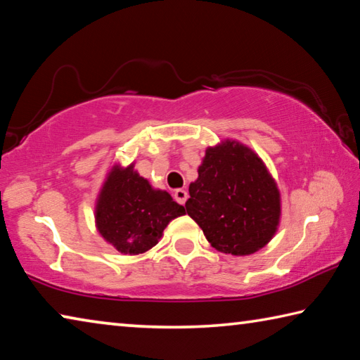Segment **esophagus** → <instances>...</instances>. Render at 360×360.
Listing matches in <instances>:
<instances>
[{
  "label": "esophagus",
  "instance_id": "esophagus-1",
  "mask_svg": "<svg viewBox=\"0 0 360 360\" xmlns=\"http://www.w3.org/2000/svg\"><path fill=\"white\" fill-rule=\"evenodd\" d=\"M187 197H188V193H187V191H184V188H176L174 191V198L179 205H184Z\"/></svg>",
  "mask_w": 360,
  "mask_h": 360
}]
</instances>
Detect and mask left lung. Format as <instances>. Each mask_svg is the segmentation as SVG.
Returning a JSON list of instances; mask_svg holds the SVG:
<instances>
[{
  "mask_svg": "<svg viewBox=\"0 0 360 360\" xmlns=\"http://www.w3.org/2000/svg\"><path fill=\"white\" fill-rule=\"evenodd\" d=\"M187 214L219 252L249 255L266 246L281 221V193L264 160L236 139L206 148L188 186Z\"/></svg>",
  "mask_w": 360,
  "mask_h": 360,
  "instance_id": "left-lung-1",
  "label": "left lung"
}]
</instances>
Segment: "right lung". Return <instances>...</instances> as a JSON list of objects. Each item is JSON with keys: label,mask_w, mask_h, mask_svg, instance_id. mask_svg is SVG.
<instances>
[{"label": "right lung", "mask_w": 360, "mask_h": 360, "mask_svg": "<svg viewBox=\"0 0 360 360\" xmlns=\"http://www.w3.org/2000/svg\"><path fill=\"white\" fill-rule=\"evenodd\" d=\"M186 214L167 191L154 188L135 163H115L95 202V225L101 238L120 254L138 255L154 248L173 219Z\"/></svg>", "instance_id": "obj_1"}]
</instances>
